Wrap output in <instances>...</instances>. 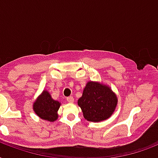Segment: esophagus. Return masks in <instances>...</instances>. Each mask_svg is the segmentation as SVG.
I'll return each instance as SVG.
<instances>
[{
	"instance_id": "34e87169",
	"label": "esophagus",
	"mask_w": 158,
	"mask_h": 158,
	"mask_svg": "<svg viewBox=\"0 0 158 158\" xmlns=\"http://www.w3.org/2000/svg\"><path fill=\"white\" fill-rule=\"evenodd\" d=\"M66 100H67V102H70V103H72V102H74V98H73V97H72V96L68 97V98H66Z\"/></svg>"
}]
</instances>
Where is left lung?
Here are the masks:
<instances>
[{"instance_id": "1", "label": "left lung", "mask_w": 158, "mask_h": 158, "mask_svg": "<svg viewBox=\"0 0 158 158\" xmlns=\"http://www.w3.org/2000/svg\"><path fill=\"white\" fill-rule=\"evenodd\" d=\"M84 117L89 121H102L112 115L117 105V97L110 87L98 82L89 81L78 100Z\"/></svg>"}]
</instances>
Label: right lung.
<instances>
[{"label": "right lung", "mask_w": 158, "mask_h": 158, "mask_svg": "<svg viewBox=\"0 0 158 158\" xmlns=\"http://www.w3.org/2000/svg\"><path fill=\"white\" fill-rule=\"evenodd\" d=\"M60 103L52 98L48 91H44L38 96L34 103L33 108L34 112L40 118L48 121H55L58 118L57 111L59 110Z\"/></svg>", "instance_id": "1"}]
</instances>
